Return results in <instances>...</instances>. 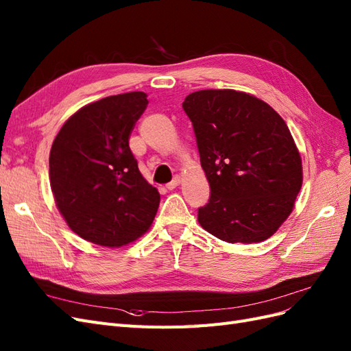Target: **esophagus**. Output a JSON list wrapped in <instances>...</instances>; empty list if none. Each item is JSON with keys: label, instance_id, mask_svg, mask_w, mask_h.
Here are the masks:
<instances>
[{"label": "esophagus", "instance_id": "1", "mask_svg": "<svg viewBox=\"0 0 351 351\" xmlns=\"http://www.w3.org/2000/svg\"><path fill=\"white\" fill-rule=\"evenodd\" d=\"M180 182H182V180H180V177H178V176H176V177L171 180V182H169L165 187H167L168 190H174V189L180 184Z\"/></svg>", "mask_w": 351, "mask_h": 351}]
</instances>
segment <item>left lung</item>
Segmentation results:
<instances>
[{
  "label": "left lung",
  "instance_id": "1",
  "mask_svg": "<svg viewBox=\"0 0 351 351\" xmlns=\"http://www.w3.org/2000/svg\"><path fill=\"white\" fill-rule=\"evenodd\" d=\"M183 110L210 187L199 224L227 243L269 239L291 214L303 182L285 121L267 102L234 89L193 92Z\"/></svg>",
  "mask_w": 351,
  "mask_h": 351
}]
</instances>
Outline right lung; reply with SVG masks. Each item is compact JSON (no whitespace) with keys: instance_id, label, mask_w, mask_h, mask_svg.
I'll return each instance as SVG.
<instances>
[{"instance_id":"1","label":"right lung","mask_w":351,"mask_h":351,"mask_svg":"<svg viewBox=\"0 0 351 351\" xmlns=\"http://www.w3.org/2000/svg\"><path fill=\"white\" fill-rule=\"evenodd\" d=\"M145 92L84 105L61 127L49 152L56 205L82 239L107 247L134 241L151 227L158 190L137 168L129 139L147 107Z\"/></svg>"}]
</instances>
